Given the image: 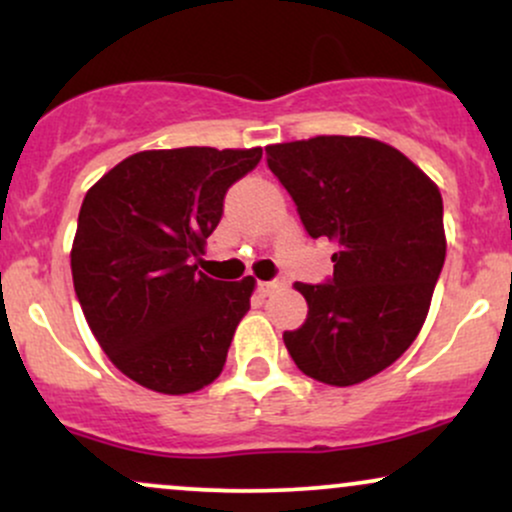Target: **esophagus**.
I'll list each match as a JSON object with an SVG mask.
<instances>
[{"label": "esophagus", "mask_w": 512, "mask_h": 512, "mask_svg": "<svg viewBox=\"0 0 512 512\" xmlns=\"http://www.w3.org/2000/svg\"><path fill=\"white\" fill-rule=\"evenodd\" d=\"M284 286H286L284 279H272V281H260V286H257V289H260L262 296H272V293L284 289Z\"/></svg>", "instance_id": "obj_1"}]
</instances>
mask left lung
<instances>
[{
	"mask_svg": "<svg viewBox=\"0 0 512 512\" xmlns=\"http://www.w3.org/2000/svg\"><path fill=\"white\" fill-rule=\"evenodd\" d=\"M267 166L308 236L339 245L327 284H296L308 317L284 332L286 349L320 383H363L424 327L445 262L443 197L402 151L368 137L272 144Z\"/></svg>",
	"mask_w": 512,
	"mask_h": 512,
	"instance_id": "left-lung-1",
	"label": "left lung"
}]
</instances>
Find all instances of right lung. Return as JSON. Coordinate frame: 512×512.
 Listing matches in <instances>:
<instances>
[{"mask_svg":"<svg viewBox=\"0 0 512 512\" xmlns=\"http://www.w3.org/2000/svg\"><path fill=\"white\" fill-rule=\"evenodd\" d=\"M260 158V146L139 151L86 192L74 291L93 337L134 383L187 395L221 375L255 279H211L192 260L219 226L228 187Z\"/></svg>","mask_w":512,"mask_h":512,"instance_id":"obj_1","label":"right lung"}]
</instances>
